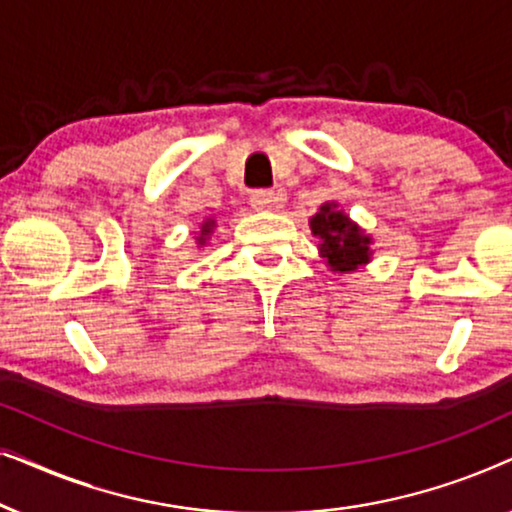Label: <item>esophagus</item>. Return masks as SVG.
Here are the masks:
<instances>
[{"mask_svg": "<svg viewBox=\"0 0 512 512\" xmlns=\"http://www.w3.org/2000/svg\"><path fill=\"white\" fill-rule=\"evenodd\" d=\"M279 202V195L275 191H268V188H261V191L251 193V207L254 209H272Z\"/></svg>", "mask_w": 512, "mask_h": 512, "instance_id": "34e87169", "label": "esophagus"}]
</instances>
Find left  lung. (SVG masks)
Returning a JSON list of instances; mask_svg holds the SVG:
<instances>
[{
    "mask_svg": "<svg viewBox=\"0 0 512 512\" xmlns=\"http://www.w3.org/2000/svg\"><path fill=\"white\" fill-rule=\"evenodd\" d=\"M312 235L319 237V251L326 258L331 270L352 272L370 261V235L356 226L345 212H340L335 202H326L310 219Z\"/></svg>",
    "mask_w": 512,
    "mask_h": 512,
    "instance_id": "obj_1",
    "label": "left lung"
}]
</instances>
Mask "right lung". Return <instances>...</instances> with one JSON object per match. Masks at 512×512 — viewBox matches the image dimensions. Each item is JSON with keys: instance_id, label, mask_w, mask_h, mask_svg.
<instances>
[{"instance_id": "1", "label": "right lung", "mask_w": 512, "mask_h": 512, "mask_svg": "<svg viewBox=\"0 0 512 512\" xmlns=\"http://www.w3.org/2000/svg\"><path fill=\"white\" fill-rule=\"evenodd\" d=\"M214 226H216L214 219H207L205 223H202V226H200V235H198V244H205V242H207V237L212 235Z\"/></svg>"}]
</instances>
